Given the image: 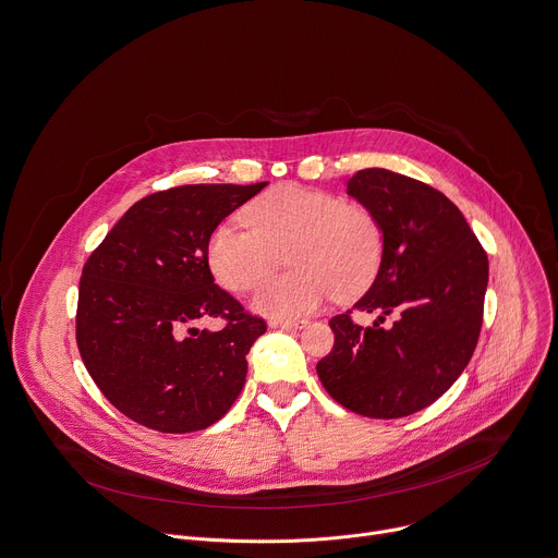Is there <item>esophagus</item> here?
I'll return each mask as SVG.
<instances>
[{"label": "esophagus", "instance_id": "esophagus-1", "mask_svg": "<svg viewBox=\"0 0 558 558\" xmlns=\"http://www.w3.org/2000/svg\"><path fill=\"white\" fill-rule=\"evenodd\" d=\"M270 328H277V330H296L303 326V322H294V319H270L268 322Z\"/></svg>", "mask_w": 558, "mask_h": 558}]
</instances>
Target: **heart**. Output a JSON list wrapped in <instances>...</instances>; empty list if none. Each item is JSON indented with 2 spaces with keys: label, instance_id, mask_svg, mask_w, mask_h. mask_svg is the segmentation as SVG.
Returning <instances> with one entry per match:
<instances>
[{
  "label": "heart",
  "instance_id": "obj_1",
  "mask_svg": "<svg viewBox=\"0 0 558 558\" xmlns=\"http://www.w3.org/2000/svg\"><path fill=\"white\" fill-rule=\"evenodd\" d=\"M247 226L223 221L208 239V264L221 286L255 288L286 255L288 275L268 277L253 307L275 319L313 313L324 301L348 296L375 279L384 255V230L373 210L341 197L279 183L243 210Z\"/></svg>",
  "mask_w": 558,
  "mask_h": 558
}]
</instances>
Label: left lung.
I'll return each instance as SVG.
<instances>
[{"instance_id":"1","label":"left lung","mask_w":558,"mask_h":558,"mask_svg":"<svg viewBox=\"0 0 558 558\" xmlns=\"http://www.w3.org/2000/svg\"><path fill=\"white\" fill-rule=\"evenodd\" d=\"M348 195L384 230L379 272L352 311L330 319L335 345L317 363L328 395L369 418H399L435 403L476 348L487 288V255L461 210L412 177L365 168ZM352 312L379 314L369 329ZM398 322L384 329L386 316Z\"/></svg>"}]
</instances>
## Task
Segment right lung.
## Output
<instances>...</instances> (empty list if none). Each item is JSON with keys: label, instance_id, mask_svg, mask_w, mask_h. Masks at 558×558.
Segmentation results:
<instances>
[{"label": "right lung", "instance_id": "add662e5", "mask_svg": "<svg viewBox=\"0 0 558 558\" xmlns=\"http://www.w3.org/2000/svg\"><path fill=\"white\" fill-rule=\"evenodd\" d=\"M268 181L191 183L129 208L84 264L77 348L104 397L168 435L219 421L239 397L266 322L215 283L210 232ZM219 316L217 333L199 331Z\"/></svg>", "mask_w": 558, "mask_h": 558}]
</instances>
